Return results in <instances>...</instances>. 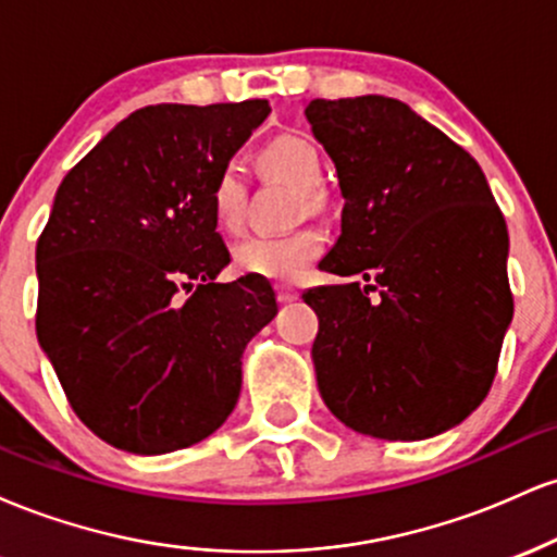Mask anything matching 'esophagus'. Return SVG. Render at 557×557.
Wrapping results in <instances>:
<instances>
[{
    "label": "esophagus",
    "instance_id": "34e87169",
    "mask_svg": "<svg viewBox=\"0 0 557 557\" xmlns=\"http://www.w3.org/2000/svg\"><path fill=\"white\" fill-rule=\"evenodd\" d=\"M274 290H277L280 304H290V300L298 298V290L293 285H277V287H274Z\"/></svg>",
    "mask_w": 557,
    "mask_h": 557
}]
</instances>
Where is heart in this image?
Returning <instances> with one entry per match:
<instances>
[{
	"label": "heart",
	"instance_id": "obj_1",
	"mask_svg": "<svg viewBox=\"0 0 557 557\" xmlns=\"http://www.w3.org/2000/svg\"><path fill=\"white\" fill-rule=\"evenodd\" d=\"M261 159L274 175L304 194L306 207L317 203V188L322 185V159L309 140L298 136H277L261 151ZM246 203V181L238 159H230L216 170L209 188V212L225 233H238ZM324 238L319 230L304 227L285 235H251L240 240L233 251L235 270L240 274L272 280V283H296L306 274L319 253Z\"/></svg>",
	"mask_w": 557,
	"mask_h": 557
}]
</instances>
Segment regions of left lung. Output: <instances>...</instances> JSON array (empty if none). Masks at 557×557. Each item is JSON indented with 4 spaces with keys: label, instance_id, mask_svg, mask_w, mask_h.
Wrapping results in <instances>:
<instances>
[{
    "label": "left lung",
    "instance_id": "obj_1",
    "mask_svg": "<svg viewBox=\"0 0 557 557\" xmlns=\"http://www.w3.org/2000/svg\"><path fill=\"white\" fill-rule=\"evenodd\" d=\"M337 172L341 235L304 293L324 406L376 440H426L487 398L513 319L508 227L476 159L387 96L306 101ZM372 289L380 299H369Z\"/></svg>",
    "mask_w": 557,
    "mask_h": 557
}]
</instances>
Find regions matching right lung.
Returning <instances> with one entry per match:
<instances>
[{"instance_id": "right-lung-1", "label": "right lung", "mask_w": 557, "mask_h": 557, "mask_svg": "<svg viewBox=\"0 0 557 557\" xmlns=\"http://www.w3.org/2000/svg\"><path fill=\"white\" fill-rule=\"evenodd\" d=\"M270 112L144 107L57 188L36 243L38 345L78 419L120 450L162 456L220 430L243 350L277 314L270 280L214 283L230 253L209 212L216 170Z\"/></svg>"}]
</instances>
